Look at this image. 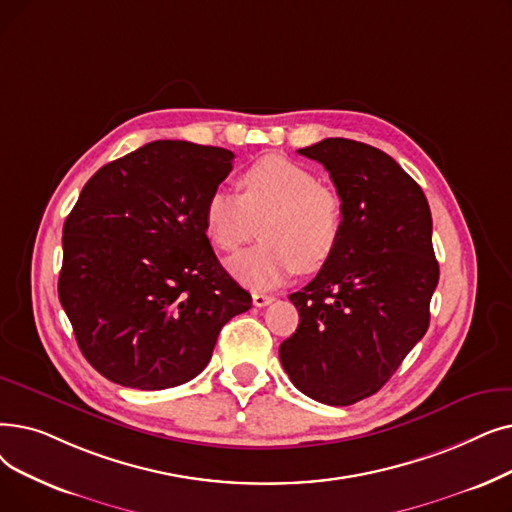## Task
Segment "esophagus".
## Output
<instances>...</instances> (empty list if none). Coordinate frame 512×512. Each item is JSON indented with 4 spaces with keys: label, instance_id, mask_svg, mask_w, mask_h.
Listing matches in <instances>:
<instances>
[{
    "label": "esophagus",
    "instance_id": "esophagus-1",
    "mask_svg": "<svg viewBox=\"0 0 512 512\" xmlns=\"http://www.w3.org/2000/svg\"><path fill=\"white\" fill-rule=\"evenodd\" d=\"M274 301V297L272 295H265V293H253V305L255 307H265V305H270Z\"/></svg>",
    "mask_w": 512,
    "mask_h": 512
}]
</instances>
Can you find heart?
<instances>
[{
    "mask_svg": "<svg viewBox=\"0 0 512 512\" xmlns=\"http://www.w3.org/2000/svg\"><path fill=\"white\" fill-rule=\"evenodd\" d=\"M242 194L215 190L205 205L213 247L234 253L259 234L263 242L230 259V272L251 288H274L299 270L318 272L343 236L341 196L318 184L316 173L268 154L240 175Z\"/></svg>",
    "mask_w": 512,
    "mask_h": 512,
    "instance_id": "b5f03b06",
    "label": "heart"
}]
</instances>
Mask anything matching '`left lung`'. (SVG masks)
<instances>
[{"mask_svg":"<svg viewBox=\"0 0 512 512\" xmlns=\"http://www.w3.org/2000/svg\"><path fill=\"white\" fill-rule=\"evenodd\" d=\"M330 173L343 203L335 255L288 295L299 326L280 345L293 385L328 406L379 391L429 328L439 280L427 196L383 150L326 138L297 150Z\"/></svg>","mask_w":512,"mask_h":512,"instance_id":"1","label":"left lung"}]
</instances>
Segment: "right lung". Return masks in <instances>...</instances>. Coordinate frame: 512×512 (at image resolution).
<instances>
[{
	"instance_id": "obj_1",
	"label": "right lung",
	"mask_w": 512,
	"mask_h": 512,
	"mask_svg": "<svg viewBox=\"0 0 512 512\" xmlns=\"http://www.w3.org/2000/svg\"><path fill=\"white\" fill-rule=\"evenodd\" d=\"M234 152L157 140L98 169L62 228L58 297L108 381L159 391L209 364L219 330L251 309L205 228Z\"/></svg>"
}]
</instances>
